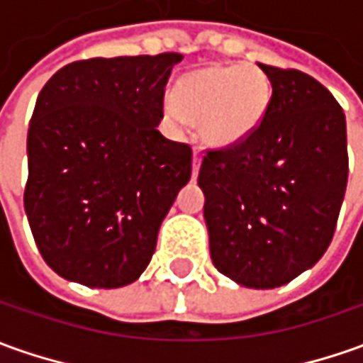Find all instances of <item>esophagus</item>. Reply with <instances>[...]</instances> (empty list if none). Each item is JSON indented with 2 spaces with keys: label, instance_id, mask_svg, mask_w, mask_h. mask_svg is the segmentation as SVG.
<instances>
[{
  "label": "esophagus",
  "instance_id": "34e87169",
  "mask_svg": "<svg viewBox=\"0 0 363 363\" xmlns=\"http://www.w3.org/2000/svg\"><path fill=\"white\" fill-rule=\"evenodd\" d=\"M201 161H202V157L199 155V150H194V157H192V174H196V172H199V169H201Z\"/></svg>",
  "mask_w": 363,
  "mask_h": 363
}]
</instances>
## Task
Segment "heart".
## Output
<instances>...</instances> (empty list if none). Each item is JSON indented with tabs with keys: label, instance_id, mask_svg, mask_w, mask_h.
I'll return each instance as SVG.
<instances>
[{
	"label": "heart",
	"instance_id": "b5f03b06",
	"mask_svg": "<svg viewBox=\"0 0 363 363\" xmlns=\"http://www.w3.org/2000/svg\"><path fill=\"white\" fill-rule=\"evenodd\" d=\"M272 99L264 73L246 65H214L182 75L162 103L169 129L182 135L189 123L199 125L201 139L228 149L260 127Z\"/></svg>",
	"mask_w": 363,
	"mask_h": 363
}]
</instances>
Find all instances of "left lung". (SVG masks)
Listing matches in <instances>:
<instances>
[{"label":"left lung","instance_id":"left-lung-1","mask_svg":"<svg viewBox=\"0 0 363 363\" xmlns=\"http://www.w3.org/2000/svg\"><path fill=\"white\" fill-rule=\"evenodd\" d=\"M258 67L272 85L260 127L206 150L199 172L211 258L256 290L288 284L324 256L347 184L346 117L334 95L296 69Z\"/></svg>","mask_w":363,"mask_h":363}]
</instances>
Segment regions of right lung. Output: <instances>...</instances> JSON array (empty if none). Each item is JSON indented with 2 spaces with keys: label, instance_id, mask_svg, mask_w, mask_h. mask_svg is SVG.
Returning <instances> with one entry per match:
<instances>
[{
  "label": "right lung",
  "instance_id": "1",
  "mask_svg": "<svg viewBox=\"0 0 363 363\" xmlns=\"http://www.w3.org/2000/svg\"><path fill=\"white\" fill-rule=\"evenodd\" d=\"M179 61L181 53L83 59L41 89L23 204L39 252L61 278L121 288L149 266L192 172L191 147L157 129Z\"/></svg>",
  "mask_w": 363,
  "mask_h": 363
}]
</instances>
